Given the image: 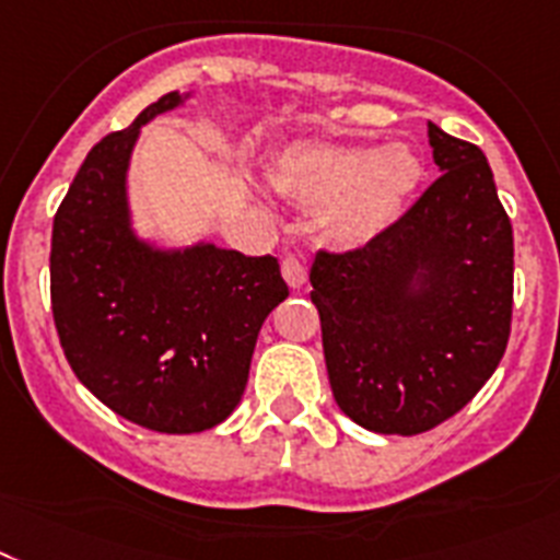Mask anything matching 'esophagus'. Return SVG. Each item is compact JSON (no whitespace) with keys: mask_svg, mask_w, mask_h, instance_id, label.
<instances>
[{"mask_svg":"<svg viewBox=\"0 0 560 560\" xmlns=\"http://www.w3.org/2000/svg\"><path fill=\"white\" fill-rule=\"evenodd\" d=\"M281 276H284V281L293 290L304 288V281H307V261L299 256H288L281 261Z\"/></svg>","mask_w":560,"mask_h":560,"instance_id":"esophagus-1","label":"esophagus"}]
</instances>
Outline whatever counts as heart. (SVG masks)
<instances>
[{"mask_svg":"<svg viewBox=\"0 0 560 560\" xmlns=\"http://www.w3.org/2000/svg\"><path fill=\"white\" fill-rule=\"evenodd\" d=\"M272 190L299 208H322V230L338 247H364L401 219L424 178L410 144H290L270 164Z\"/></svg>","mask_w":560,"mask_h":560,"instance_id":"obj_1","label":"heart"}]
</instances>
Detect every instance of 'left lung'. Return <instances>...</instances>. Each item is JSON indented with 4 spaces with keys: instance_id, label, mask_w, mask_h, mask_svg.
<instances>
[{
    "instance_id": "1",
    "label": "left lung",
    "mask_w": 560,
    "mask_h": 560,
    "mask_svg": "<svg viewBox=\"0 0 560 560\" xmlns=\"http://www.w3.org/2000/svg\"><path fill=\"white\" fill-rule=\"evenodd\" d=\"M441 176L387 233L322 250L313 304L336 404L364 430L418 435L472 401L512 322V224L476 144L427 125Z\"/></svg>"
}]
</instances>
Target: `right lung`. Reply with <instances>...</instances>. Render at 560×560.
Listing matches in <instances>:
<instances>
[{"mask_svg":"<svg viewBox=\"0 0 560 560\" xmlns=\"http://www.w3.org/2000/svg\"><path fill=\"white\" fill-rule=\"evenodd\" d=\"M167 93L105 136L54 219L50 304L65 359L116 416L171 435L222 424L242 401L256 338L288 299L279 258L199 242L162 250L136 236L130 153Z\"/></svg>","mask_w":560,"mask_h":560,"instance_id":"obj_1","label":"right lung"}]
</instances>
